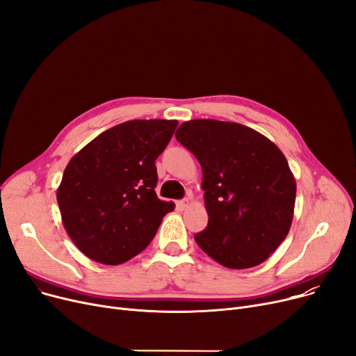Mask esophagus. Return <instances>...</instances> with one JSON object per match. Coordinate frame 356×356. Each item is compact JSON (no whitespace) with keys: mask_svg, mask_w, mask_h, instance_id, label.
I'll list each match as a JSON object with an SVG mask.
<instances>
[{"mask_svg":"<svg viewBox=\"0 0 356 356\" xmlns=\"http://www.w3.org/2000/svg\"><path fill=\"white\" fill-rule=\"evenodd\" d=\"M189 204H191V199L184 197V199H181V200H179V202L176 203V207H177L179 211H184L186 208H189Z\"/></svg>","mask_w":356,"mask_h":356,"instance_id":"1","label":"esophagus"}]
</instances>
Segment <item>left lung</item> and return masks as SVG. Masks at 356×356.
Returning <instances> with one entry per match:
<instances>
[{"mask_svg": "<svg viewBox=\"0 0 356 356\" xmlns=\"http://www.w3.org/2000/svg\"><path fill=\"white\" fill-rule=\"evenodd\" d=\"M176 140L202 167L208 227L196 244L227 268L255 267L287 236L296 179L287 159L258 131L236 122L192 120Z\"/></svg>", "mask_w": 356, "mask_h": 356, "instance_id": "left-lung-1", "label": "left lung"}]
</instances>
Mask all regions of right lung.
<instances>
[{"label": "right lung", "instance_id": "right-lung-1", "mask_svg": "<svg viewBox=\"0 0 356 356\" xmlns=\"http://www.w3.org/2000/svg\"><path fill=\"white\" fill-rule=\"evenodd\" d=\"M176 120H133L112 127L67 163L58 188L63 227L88 258L125 263L147 248L173 202L156 195V160Z\"/></svg>", "mask_w": 356, "mask_h": 356}]
</instances>
